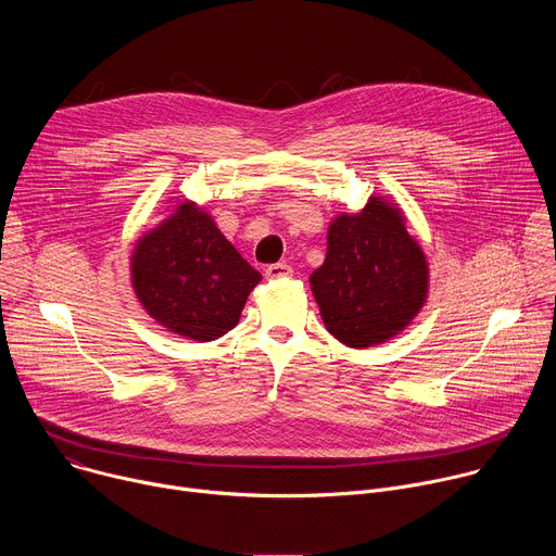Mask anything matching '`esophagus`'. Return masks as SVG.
Returning a JSON list of instances; mask_svg holds the SVG:
<instances>
[{"mask_svg":"<svg viewBox=\"0 0 556 556\" xmlns=\"http://www.w3.org/2000/svg\"><path fill=\"white\" fill-rule=\"evenodd\" d=\"M266 277L268 279H288V277H292V268L288 264H270L266 268Z\"/></svg>","mask_w":556,"mask_h":556,"instance_id":"esophagus-1","label":"esophagus"}]
</instances>
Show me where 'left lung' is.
<instances>
[{"instance_id": "left-lung-1", "label": "left lung", "mask_w": 556, "mask_h": 556, "mask_svg": "<svg viewBox=\"0 0 556 556\" xmlns=\"http://www.w3.org/2000/svg\"><path fill=\"white\" fill-rule=\"evenodd\" d=\"M309 286L328 332L348 348H369L412 324L427 296V262L403 213L371 198L358 215L332 222Z\"/></svg>"}]
</instances>
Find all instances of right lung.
Listing matches in <instances>:
<instances>
[{
  "label": "right lung",
  "instance_id": "obj_1",
  "mask_svg": "<svg viewBox=\"0 0 556 556\" xmlns=\"http://www.w3.org/2000/svg\"><path fill=\"white\" fill-rule=\"evenodd\" d=\"M131 279L157 324L195 341H213L240 321L262 275L204 211L187 202L138 242Z\"/></svg>",
  "mask_w": 556,
  "mask_h": 556
}]
</instances>
